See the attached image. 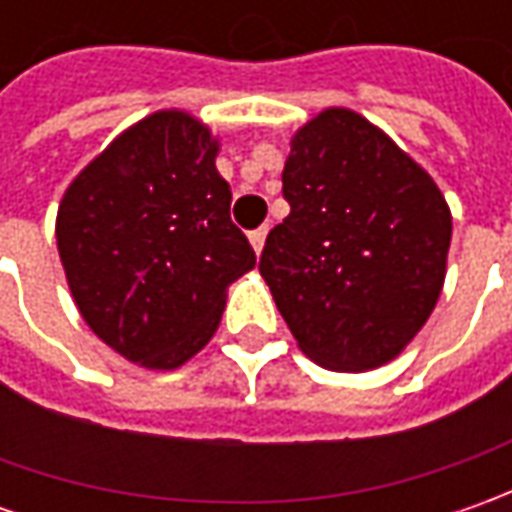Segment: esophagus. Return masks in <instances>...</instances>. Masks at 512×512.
Segmentation results:
<instances>
[{
    "instance_id": "34e87169",
    "label": "esophagus",
    "mask_w": 512,
    "mask_h": 512,
    "mask_svg": "<svg viewBox=\"0 0 512 512\" xmlns=\"http://www.w3.org/2000/svg\"><path fill=\"white\" fill-rule=\"evenodd\" d=\"M265 239H267V227H259V230H253V233H250V245H253V250H256V253H262Z\"/></svg>"
}]
</instances>
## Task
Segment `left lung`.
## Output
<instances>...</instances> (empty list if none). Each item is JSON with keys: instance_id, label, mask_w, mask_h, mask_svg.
<instances>
[{"instance_id": "obj_1", "label": "left lung", "mask_w": 512, "mask_h": 512, "mask_svg": "<svg viewBox=\"0 0 512 512\" xmlns=\"http://www.w3.org/2000/svg\"><path fill=\"white\" fill-rule=\"evenodd\" d=\"M290 213L259 270L293 339L327 370L393 362L442 296L453 216L439 185L362 113L327 108L293 133Z\"/></svg>"}]
</instances>
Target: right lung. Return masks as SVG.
Here are the masks:
<instances>
[{"label": "right lung", "mask_w": 512, "mask_h": 512, "mask_svg": "<svg viewBox=\"0 0 512 512\" xmlns=\"http://www.w3.org/2000/svg\"><path fill=\"white\" fill-rule=\"evenodd\" d=\"M219 139L187 110L122 130L73 179L56 247L88 327L128 362L176 370L205 347L227 287L256 267L230 222Z\"/></svg>", "instance_id": "right-lung-1"}]
</instances>
